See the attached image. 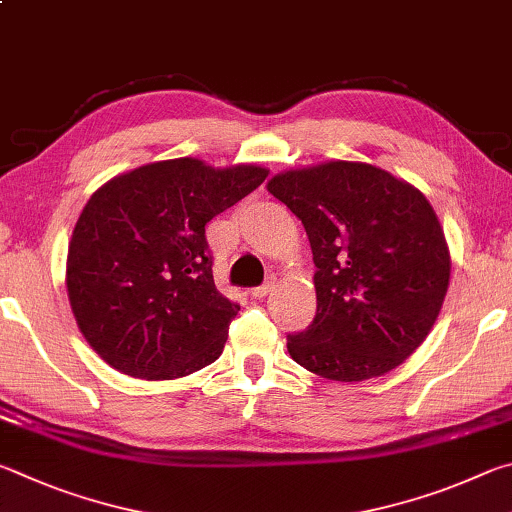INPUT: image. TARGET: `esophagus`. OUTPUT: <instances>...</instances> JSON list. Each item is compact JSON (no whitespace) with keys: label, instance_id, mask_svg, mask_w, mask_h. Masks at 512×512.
Segmentation results:
<instances>
[{"label":"esophagus","instance_id":"1","mask_svg":"<svg viewBox=\"0 0 512 512\" xmlns=\"http://www.w3.org/2000/svg\"><path fill=\"white\" fill-rule=\"evenodd\" d=\"M272 290H274V279H270V281H267L265 285H261V288H254V290H251V297L263 299V297H267V294H270Z\"/></svg>","mask_w":512,"mask_h":512}]
</instances>
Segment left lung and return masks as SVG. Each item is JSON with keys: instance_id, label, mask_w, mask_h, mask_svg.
<instances>
[{"instance_id": "1", "label": "left lung", "mask_w": 512, "mask_h": 512, "mask_svg": "<svg viewBox=\"0 0 512 512\" xmlns=\"http://www.w3.org/2000/svg\"><path fill=\"white\" fill-rule=\"evenodd\" d=\"M303 222L317 315L288 335L292 360L337 382L389 373L425 342L450 285V249L427 197L362 161L292 168L267 182Z\"/></svg>"}]
</instances>
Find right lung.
I'll return each mask as SVG.
<instances>
[{
    "label": "right lung",
    "instance_id": "obj_1",
    "mask_svg": "<svg viewBox=\"0 0 512 512\" xmlns=\"http://www.w3.org/2000/svg\"><path fill=\"white\" fill-rule=\"evenodd\" d=\"M267 173L179 157L116 175L89 197L69 240L67 294L112 369L175 380L218 360L240 306L215 288L204 227Z\"/></svg>",
    "mask_w": 512,
    "mask_h": 512
}]
</instances>
